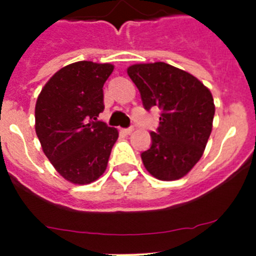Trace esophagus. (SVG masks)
<instances>
[{"mask_svg":"<svg viewBox=\"0 0 256 256\" xmlns=\"http://www.w3.org/2000/svg\"><path fill=\"white\" fill-rule=\"evenodd\" d=\"M123 132L126 133V134H130V133L133 132V126H130V128H124Z\"/></svg>","mask_w":256,"mask_h":256,"instance_id":"esophagus-1","label":"esophagus"}]
</instances>
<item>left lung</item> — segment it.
<instances>
[{"label":"left lung","instance_id":"8db88e82","mask_svg":"<svg viewBox=\"0 0 256 256\" xmlns=\"http://www.w3.org/2000/svg\"><path fill=\"white\" fill-rule=\"evenodd\" d=\"M126 72L144 108L162 112L158 130L150 133L151 148L141 154L144 168L158 180H180L200 160L212 133V92L192 74L165 62L136 64Z\"/></svg>","mask_w":256,"mask_h":256}]
</instances>
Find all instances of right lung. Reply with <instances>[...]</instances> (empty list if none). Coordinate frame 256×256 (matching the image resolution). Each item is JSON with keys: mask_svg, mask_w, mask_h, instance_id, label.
<instances>
[{"mask_svg": "<svg viewBox=\"0 0 256 256\" xmlns=\"http://www.w3.org/2000/svg\"><path fill=\"white\" fill-rule=\"evenodd\" d=\"M112 64L78 61L51 76L36 104V133L60 176L87 184L102 176L118 130L98 120Z\"/></svg>", "mask_w": 256, "mask_h": 256, "instance_id": "right-lung-1", "label": "right lung"}]
</instances>
